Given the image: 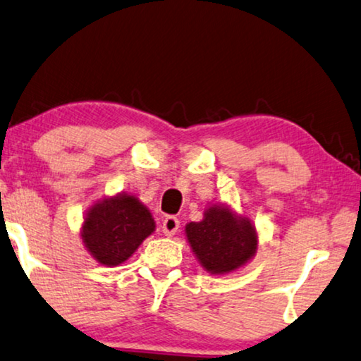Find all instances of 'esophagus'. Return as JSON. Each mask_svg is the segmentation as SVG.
Listing matches in <instances>:
<instances>
[{"mask_svg":"<svg viewBox=\"0 0 361 361\" xmlns=\"http://www.w3.org/2000/svg\"><path fill=\"white\" fill-rule=\"evenodd\" d=\"M179 229V219L176 216H166L163 219V233L166 236H174Z\"/></svg>","mask_w":361,"mask_h":361,"instance_id":"34e87169","label":"esophagus"}]
</instances>
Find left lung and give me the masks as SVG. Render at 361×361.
Here are the masks:
<instances>
[{
	"label": "left lung",
	"instance_id": "8db88e82",
	"mask_svg": "<svg viewBox=\"0 0 361 361\" xmlns=\"http://www.w3.org/2000/svg\"><path fill=\"white\" fill-rule=\"evenodd\" d=\"M190 247L210 274H228L255 254L257 234L247 218L234 216L226 207H210L202 221L185 226Z\"/></svg>",
	"mask_w": 361,
	"mask_h": 361
}]
</instances>
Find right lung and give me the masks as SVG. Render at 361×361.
<instances>
[{"label": "right lung", "instance_id": "add662e5", "mask_svg": "<svg viewBox=\"0 0 361 361\" xmlns=\"http://www.w3.org/2000/svg\"><path fill=\"white\" fill-rule=\"evenodd\" d=\"M153 231L154 219L148 208L132 195H118L91 207L81 238L97 262L116 267Z\"/></svg>", "mask_w": 361, "mask_h": 361}]
</instances>
